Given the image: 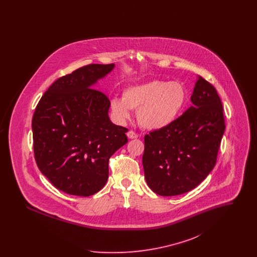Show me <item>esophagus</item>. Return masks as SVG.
Wrapping results in <instances>:
<instances>
[{
  "label": "esophagus",
  "instance_id": "esophagus-1",
  "mask_svg": "<svg viewBox=\"0 0 257 257\" xmlns=\"http://www.w3.org/2000/svg\"><path fill=\"white\" fill-rule=\"evenodd\" d=\"M127 137H128L129 139H137V138L139 137V135L137 134V133H135L134 131H129V132L127 133Z\"/></svg>",
  "mask_w": 257,
  "mask_h": 257
}]
</instances>
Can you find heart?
Listing matches in <instances>:
<instances>
[{
    "instance_id": "1",
    "label": "heart",
    "mask_w": 257,
    "mask_h": 257,
    "mask_svg": "<svg viewBox=\"0 0 257 257\" xmlns=\"http://www.w3.org/2000/svg\"><path fill=\"white\" fill-rule=\"evenodd\" d=\"M185 102L186 90L179 82L152 80L126 87L122 99L112 98L110 105L118 120H128L131 117L130 110H138L137 119L141 127L160 130L174 122Z\"/></svg>"
}]
</instances>
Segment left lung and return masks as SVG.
<instances>
[{"instance_id":"left-lung-1","label":"left lung","mask_w":257,"mask_h":257,"mask_svg":"<svg viewBox=\"0 0 257 257\" xmlns=\"http://www.w3.org/2000/svg\"><path fill=\"white\" fill-rule=\"evenodd\" d=\"M191 101L193 105L170 126L145 136V177L160 196H178L195 189L217 162L225 129L220 96L197 76Z\"/></svg>"}]
</instances>
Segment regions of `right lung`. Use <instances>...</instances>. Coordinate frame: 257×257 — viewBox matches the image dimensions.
Instances as JSON below:
<instances>
[{
  "label": "right lung",
  "mask_w": 257,
  "mask_h": 257,
  "mask_svg": "<svg viewBox=\"0 0 257 257\" xmlns=\"http://www.w3.org/2000/svg\"><path fill=\"white\" fill-rule=\"evenodd\" d=\"M114 64H88L55 81L35 110L32 128L37 167L57 189L72 196L99 192L109 159L127 144V128L111 122L110 100L92 88Z\"/></svg>",
  "instance_id": "right-lung-1"
}]
</instances>
